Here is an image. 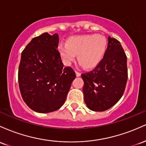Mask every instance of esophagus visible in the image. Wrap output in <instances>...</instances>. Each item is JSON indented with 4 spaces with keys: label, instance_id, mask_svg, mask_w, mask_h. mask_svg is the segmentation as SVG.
Instances as JSON below:
<instances>
[{
    "label": "esophagus",
    "instance_id": "esophagus-1",
    "mask_svg": "<svg viewBox=\"0 0 146 146\" xmlns=\"http://www.w3.org/2000/svg\"><path fill=\"white\" fill-rule=\"evenodd\" d=\"M75 73H76V76H77V77H78V76H81V74L80 72H77V71H75Z\"/></svg>",
    "mask_w": 146,
    "mask_h": 146
}]
</instances>
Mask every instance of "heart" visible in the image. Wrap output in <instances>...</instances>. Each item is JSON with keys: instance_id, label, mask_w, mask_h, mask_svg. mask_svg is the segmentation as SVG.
I'll return each mask as SVG.
<instances>
[{"instance_id": "1", "label": "heart", "mask_w": 146, "mask_h": 146, "mask_svg": "<svg viewBox=\"0 0 146 146\" xmlns=\"http://www.w3.org/2000/svg\"><path fill=\"white\" fill-rule=\"evenodd\" d=\"M108 49V40L104 36L82 34L67 39V43H60L58 52L65 65H70L76 59L86 69H92L104 59Z\"/></svg>"}]
</instances>
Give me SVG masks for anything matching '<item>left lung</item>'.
I'll return each mask as SVG.
<instances>
[{
    "mask_svg": "<svg viewBox=\"0 0 146 146\" xmlns=\"http://www.w3.org/2000/svg\"><path fill=\"white\" fill-rule=\"evenodd\" d=\"M104 59L94 70L81 75L83 92L87 107L103 112L114 106L121 98L127 80V56L121 42L108 36Z\"/></svg>",
    "mask_w": 146,
    "mask_h": 146,
    "instance_id": "obj_1",
    "label": "left lung"
}]
</instances>
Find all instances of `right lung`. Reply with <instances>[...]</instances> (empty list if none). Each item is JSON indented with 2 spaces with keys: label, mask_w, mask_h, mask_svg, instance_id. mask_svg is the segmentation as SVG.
<instances>
[{
  "label": "right lung",
  "mask_w": 146,
  "mask_h": 146,
  "mask_svg": "<svg viewBox=\"0 0 146 146\" xmlns=\"http://www.w3.org/2000/svg\"><path fill=\"white\" fill-rule=\"evenodd\" d=\"M58 35L42 34L32 39L21 53L19 88L25 104L35 112L49 113L64 104L76 78L70 67L64 68L58 50Z\"/></svg>",
  "instance_id": "1"
}]
</instances>
